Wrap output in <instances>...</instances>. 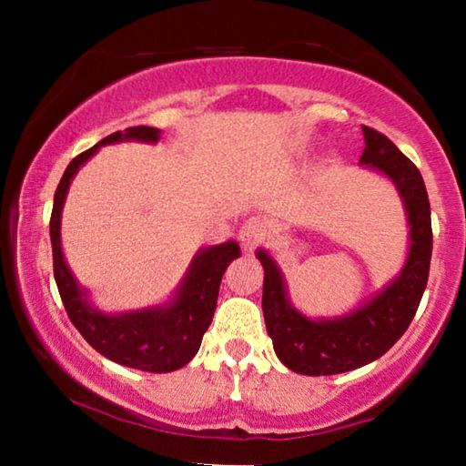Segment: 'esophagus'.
I'll list each match as a JSON object with an SVG mask.
<instances>
[{
  "label": "esophagus",
  "instance_id": "esophagus-1",
  "mask_svg": "<svg viewBox=\"0 0 466 466\" xmlns=\"http://www.w3.org/2000/svg\"><path fill=\"white\" fill-rule=\"evenodd\" d=\"M267 232H269V226H267V219L258 218V216H252L248 218L247 222L240 226V242L244 248L252 250L257 247L258 242L265 240Z\"/></svg>",
  "mask_w": 466,
  "mask_h": 466
}]
</instances>
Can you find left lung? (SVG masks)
Here are the masks:
<instances>
[{"mask_svg": "<svg viewBox=\"0 0 466 466\" xmlns=\"http://www.w3.org/2000/svg\"><path fill=\"white\" fill-rule=\"evenodd\" d=\"M364 129L361 167L380 170L403 199L409 222V255L389 286L360 309L335 319L312 320L288 299L286 281L267 250H257L265 269L263 314L267 333L283 366L304 376L350 372L384 356L403 337L420 309L431 261V214L421 172L372 127Z\"/></svg>", "mask_w": 466, "mask_h": 466, "instance_id": "left-lung-1", "label": "left lung"}]
</instances>
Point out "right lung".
Segmentation results:
<instances>
[{
  "label": "right lung",
  "instance_id": "add662e5",
  "mask_svg": "<svg viewBox=\"0 0 466 466\" xmlns=\"http://www.w3.org/2000/svg\"><path fill=\"white\" fill-rule=\"evenodd\" d=\"M131 139L156 144L160 139V129L139 125V127L110 133L94 147L76 156L63 172L57 191H55L49 224L53 273L69 320L94 350L121 366L162 374L187 366L199 351L201 339L214 319L222 275L228 265L240 257V247L234 240H228L216 247L201 248L168 304L121 314H105L94 309L88 302V291L77 283L63 258L61 209L69 183L82 164L88 162L100 146Z\"/></svg>",
  "mask_w": 466,
  "mask_h": 466
}]
</instances>
